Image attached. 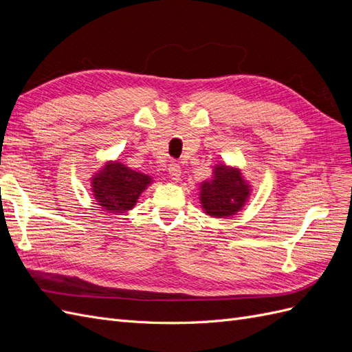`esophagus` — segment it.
<instances>
[{"instance_id":"obj_1","label":"esophagus","mask_w":352,"mask_h":352,"mask_svg":"<svg viewBox=\"0 0 352 352\" xmlns=\"http://www.w3.org/2000/svg\"><path fill=\"white\" fill-rule=\"evenodd\" d=\"M168 175L173 182H179L180 177H182V168H180L177 163H172L168 166Z\"/></svg>"}]
</instances>
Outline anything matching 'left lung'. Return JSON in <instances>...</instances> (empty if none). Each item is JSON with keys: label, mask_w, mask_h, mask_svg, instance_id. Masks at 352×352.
<instances>
[{"label": "left lung", "mask_w": 352, "mask_h": 352, "mask_svg": "<svg viewBox=\"0 0 352 352\" xmlns=\"http://www.w3.org/2000/svg\"><path fill=\"white\" fill-rule=\"evenodd\" d=\"M252 194V186L236 166L219 163L212 167L208 180L199 184L201 208L207 216L228 219L247 206Z\"/></svg>", "instance_id": "8db88e82"}]
</instances>
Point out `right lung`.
Returning <instances> with one entry per match:
<instances>
[{"instance_id":"add662e5","label":"right lung","mask_w":352,"mask_h":352,"mask_svg":"<svg viewBox=\"0 0 352 352\" xmlns=\"http://www.w3.org/2000/svg\"><path fill=\"white\" fill-rule=\"evenodd\" d=\"M151 184V176L135 172L119 160H109L91 176V192L102 211L123 214Z\"/></svg>"}]
</instances>
